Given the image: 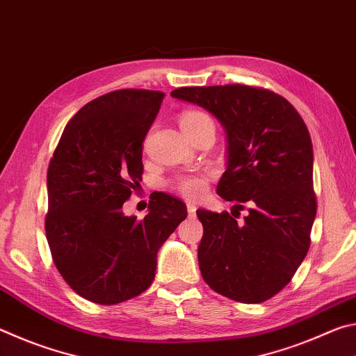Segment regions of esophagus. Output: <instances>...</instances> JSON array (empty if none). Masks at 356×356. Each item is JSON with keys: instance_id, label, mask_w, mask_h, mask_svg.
Wrapping results in <instances>:
<instances>
[{"instance_id": "1", "label": "esophagus", "mask_w": 356, "mask_h": 356, "mask_svg": "<svg viewBox=\"0 0 356 356\" xmlns=\"http://www.w3.org/2000/svg\"><path fill=\"white\" fill-rule=\"evenodd\" d=\"M186 210H188L190 216H195L196 213V204L195 202H186Z\"/></svg>"}]
</instances>
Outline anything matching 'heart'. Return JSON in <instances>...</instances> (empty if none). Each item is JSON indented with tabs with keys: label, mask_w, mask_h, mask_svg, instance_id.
Masks as SVG:
<instances>
[{
	"label": "heart",
	"mask_w": 356,
	"mask_h": 356,
	"mask_svg": "<svg viewBox=\"0 0 356 356\" xmlns=\"http://www.w3.org/2000/svg\"><path fill=\"white\" fill-rule=\"evenodd\" d=\"M206 122H212V120L202 111H185L180 116V127H182V130H191ZM212 170L179 174L177 177H174L172 186L180 195L188 197V200H200L207 193L209 180L212 179Z\"/></svg>",
	"instance_id": "heart-1"
}]
</instances>
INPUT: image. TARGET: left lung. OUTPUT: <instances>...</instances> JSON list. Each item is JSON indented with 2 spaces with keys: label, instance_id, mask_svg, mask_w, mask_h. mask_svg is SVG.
Returning a JSON list of instances; mask_svg holds the SVG:
<instances>
[{
  "label": "left lung",
  "instance_id": "left-lung-1",
  "mask_svg": "<svg viewBox=\"0 0 356 356\" xmlns=\"http://www.w3.org/2000/svg\"><path fill=\"white\" fill-rule=\"evenodd\" d=\"M174 99L200 105L220 120L227 140V168L216 193L234 209L196 210L204 236L197 261L210 289L240 303H262L282 291L311 245L317 202L308 127L289 102L268 89L179 88Z\"/></svg>",
  "mask_w": 356,
  "mask_h": 356
}]
</instances>
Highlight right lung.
<instances>
[{"mask_svg":"<svg viewBox=\"0 0 356 356\" xmlns=\"http://www.w3.org/2000/svg\"><path fill=\"white\" fill-rule=\"evenodd\" d=\"M165 94L119 89L69 120L48 165L45 232L64 281L89 301L118 305L152 284L156 252L186 218L185 204L150 195L143 220L122 204L141 182L143 141Z\"/></svg>","mask_w":356,"mask_h":356,"instance_id":"right-lung-1","label":"right lung"}]
</instances>
